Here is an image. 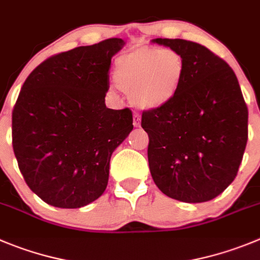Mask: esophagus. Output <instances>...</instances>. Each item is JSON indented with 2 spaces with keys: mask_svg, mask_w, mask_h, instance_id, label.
<instances>
[{
  "mask_svg": "<svg viewBox=\"0 0 260 260\" xmlns=\"http://www.w3.org/2000/svg\"><path fill=\"white\" fill-rule=\"evenodd\" d=\"M133 123H134L135 127H139L140 126V114L139 113H134V116H133Z\"/></svg>",
  "mask_w": 260,
  "mask_h": 260,
  "instance_id": "1",
  "label": "esophagus"
}]
</instances>
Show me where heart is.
Instances as JSON below:
<instances>
[{
	"mask_svg": "<svg viewBox=\"0 0 260 260\" xmlns=\"http://www.w3.org/2000/svg\"><path fill=\"white\" fill-rule=\"evenodd\" d=\"M185 61L173 49L139 47L116 60L113 78L118 89L132 96L138 108H165L179 92Z\"/></svg>",
	"mask_w": 260,
	"mask_h": 260,
	"instance_id": "heart-1",
	"label": "heart"
}]
</instances>
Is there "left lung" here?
I'll return each instance as SVG.
<instances>
[{"mask_svg":"<svg viewBox=\"0 0 260 260\" xmlns=\"http://www.w3.org/2000/svg\"><path fill=\"white\" fill-rule=\"evenodd\" d=\"M152 42L179 52L185 75L169 106L142 114L151 175L171 199L210 201L233 182L246 148L249 112L239 81L202 45L180 38Z\"/></svg>","mask_w":260,"mask_h":260,"instance_id":"obj_1","label":"left lung"}]
</instances>
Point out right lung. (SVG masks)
Instances as JSON below:
<instances>
[{
	"label": "right lung",
	"mask_w": 260,
	"mask_h": 260,
	"mask_svg": "<svg viewBox=\"0 0 260 260\" xmlns=\"http://www.w3.org/2000/svg\"><path fill=\"white\" fill-rule=\"evenodd\" d=\"M125 45L108 38L42 61L23 83L13 111V148L28 187L61 209L86 206L108 184L113 151L133 130L128 108L109 109L112 56Z\"/></svg>",
	"instance_id": "obj_1"
}]
</instances>
